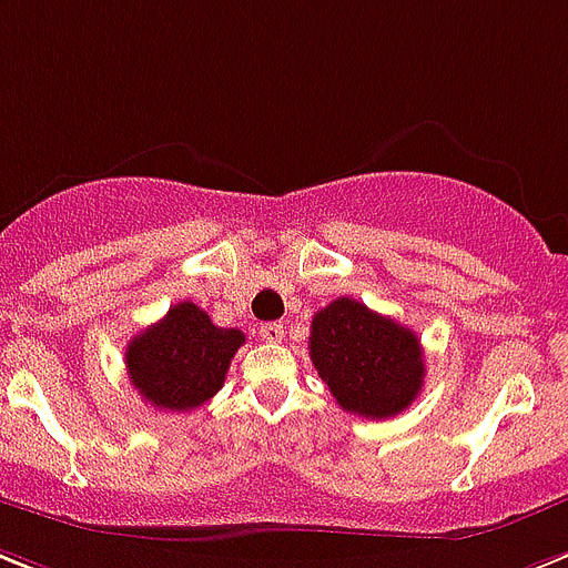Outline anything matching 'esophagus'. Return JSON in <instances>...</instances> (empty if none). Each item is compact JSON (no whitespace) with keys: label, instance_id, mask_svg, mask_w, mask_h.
<instances>
[{"label":"esophagus","instance_id":"obj_1","mask_svg":"<svg viewBox=\"0 0 568 568\" xmlns=\"http://www.w3.org/2000/svg\"><path fill=\"white\" fill-rule=\"evenodd\" d=\"M260 337L265 343H280L283 341V326H280V323H262Z\"/></svg>","mask_w":568,"mask_h":568}]
</instances>
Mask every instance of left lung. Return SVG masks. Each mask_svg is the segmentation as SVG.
I'll return each mask as SVG.
<instances>
[{
	"label": "left lung",
	"mask_w": 568,
	"mask_h": 568,
	"mask_svg": "<svg viewBox=\"0 0 568 568\" xmlns=\"http://www.w3.org/2000/svg\"><path fill=\"white\" fill-rule=\"evenodd\" d=\"M308 355L346 413L393 418L422 393L424 352L416 332L352 297L314 314Z\"/></svg>",
	"instance_id": "obj_1"
}]
</instances>
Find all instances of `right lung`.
<instances>
[{"label": "right lung", "instance_id": "right-lung-1", "mask_svg": "<svg viewBox=\"0 0 568 568\" xmlns=\"http://www.w3.org/2000/svg\"><path fill=\"white\" fill-rule=\"evenodd\" d=\"M245 343L240 328H222L195 303H179L126 346L132 387L155 409L202 407L222 389L233 355Z\"/></svg>", "mask_w": 568, "mask_h": 568}]
</instances>
